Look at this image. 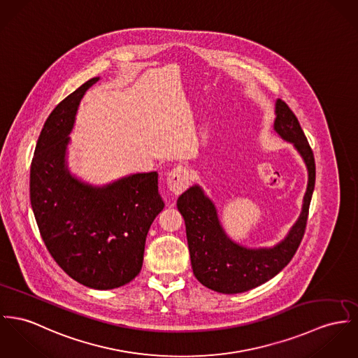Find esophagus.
<instances>
[{
  "mask_svg": "<svg viewBox=\"0 0 358 358\" xmlns=\"http://www.w3.org/2000/svg\"><path fill=\"white\" fill-rule=\"evenodd\" d=\"M189 182H191V177L185 167L177 166L169 171L167 187L174 194L184 192L189 187Z\"/></svg>",
  "mask_w": 358,
  "mask_h": 358,
  "instance_id": "1",
  "label": "esophagus"
}]
</instances>
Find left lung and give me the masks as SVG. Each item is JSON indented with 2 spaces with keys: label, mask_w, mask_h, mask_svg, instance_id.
Wrapping results in <instances>:
<instances>
[{
  "label": "left lung",
  "mask_w": 358,
  "mask_h": 358,
  "mask_svg": "<svg viewBox=\"0 0 358 358\" xmlns=\"http://www.w3.org/2000/svg\"><path fill=\"white\" fill-rule=\"evenodd\" d=\"M273 128L279 138L294 147L308 171L301 213L275 245L249 248L231 240L220 223L215 203L199 184H193L177 200V208L185 220L193 275L214 292L237 294L270 280L289 264L303 240L315 189L313 152L297 117L280 99L275 101Z\"/></svg>",
  "instance_id": "8db88e82"
}]
</instances>
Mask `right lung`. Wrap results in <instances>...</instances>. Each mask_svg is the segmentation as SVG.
<instances>
[{"label":"right lung","instance_id":"obj_1","mask_svg":"<svg viewBox=\"0 0 358 358\" xmlns=\"http://www.w3.org/2000/svg\"><path fill=\"white\" fill-rule=\"evenodd\" d=\"M99 80L84 83L46 120L31 164L29 199L55 263L87 287L110 290L140 273L147 233L165 203L157 171L132 173L103 185L71 171L69 135L83 96Z\"/></svg>","mask_w":358,"mask_h":358}]
</instances>
